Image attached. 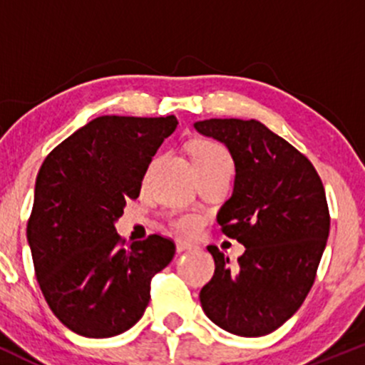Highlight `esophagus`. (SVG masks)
<instances>
[{
  "label": "esophagus",
  "mask_w": 365,
  "mask_h": 365,
  "mask_svg": "<svg viewBox=\"0 0 365 365\" xmlns=\"http://www.w3.org/2000/svg\"><path fill=\"white\" fill-rule=\"evenodd\" d=\"M194 244H192V242H188V240H182V238H178L177 240V250L178 252H185V250H190V249H194Z\"/></svg>",
  "instance_id": "34e87169"
}]
</instances>
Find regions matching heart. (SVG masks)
I'll return each mask as SVG.
<instances>
[{"label": "heart", "mask_w": 365, "mask_h": 365, "mask_svg": "<svg viewBox=\"0 0 365 365\" xmlns=\"http://www.w3.org/2000/svg\"><path fill=\"white\" fill-rule=\"evenodd\" d=\"M194 161L197 168H211V166H226V168H233L232 158H230L228 150L223 145L216 144V142L204 140L194 148ZM171 225L180 232L194 233L199 230L200 217L192 212L185 215H178L171 217Z\"/></svg>", "instance_id": "1"}]
</instances>
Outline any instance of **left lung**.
Here are the masks:
<instances>
[{
  "label": "left lung",
  "mask_w": 365,
  "mask_h": 365,
  "mask_svg": "<svg viewBox=\"0 0 365 365\" xmlns=\"http://www.w3.org/2000/svg\"><path fill=\"white\" fill-rule=\"evenodd\" d=\"M194 127L232 153L235 187L217 223L245 245L237 264L207 247L216 269L200 304L220 328L264 336L299 311L316 279L329 235L324 187L309 158L261 121L211 118Z\"/></svg>",
  "instance_id": "8db88e82"
}]
</instances>
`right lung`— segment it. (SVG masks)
Segmentation results:
<instances>
[{
  "label": "right lung",
  "mask_w": 365,
  "mask_h": 365,
  "mask_svg": "<svg viewBox=\"0 0 365 365\" xmlns=\"http://www.w3.org/2000/svg\"><path fill=\"white\" fill-rule=\"evenodd\" d=\"M178 120L99 116L58 144L36 180L27 221L37 283L54 316L73 333L108 338L140 319L150 279L175 255L158 233L125 247L115 221Z\"/></svg>",
  "instance_id": "1"
}]
</instances>
